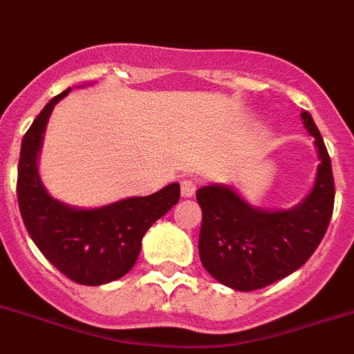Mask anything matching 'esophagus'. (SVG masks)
<instances>
[{"mask_svg":"<svg viewBox=\"0 0 354 354\" xmlns=\"http://www.w3.org/2000/svg\"><path fill=\"white\" fill-rule=\"evenodd\" d=\"M196 194V181L187 178V180L181 181V196L183 198H192Z\"/></svg>","mask_w":354,"mask_h":354,"instance_id":"esophagus-1","label":"esophagus"}]
</instances>
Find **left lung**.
<instances>
[{
    "label": "left lung",
    "instance_id": "1",
    "mask_svg": "<svg viewBox=\"0 0 354 354\" xmlns=\"http://www.w3.org/2000/svg\"><path fill=\"white\" fill-rule=\"evenodd\" d=\"M303 124L317 147L312 190L296 207L266 210L245 201L233 187L214 183L196 194L203 210L199 258L219 283L251 292L292 274L317 250L333 214L331 160L308 112Z\"/></svg>",
    "mask_w": 354,
    "mask_h": 354
}]
</instances>
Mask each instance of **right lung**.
<instances>
[{
	"label": "right lung",
	"instance_id": "1",
	"mask_svg": "<svg viewBox=\"0 0 354 354\" xmlns=\"http://www.w3.org/2000/svg\"><path fill=\"white\" fill-rule=\"evenodd\" d=\"M55 96L24 133L17 171V201L24 226L41 253L62 274L80 285H104L135 266L142 236L180 199V183L144 198H126L97 208H76L46 190L39 174V153Z\"/></svg>",
	"mask_w": 354,
	"mask_h": 354
}]
</instances>
